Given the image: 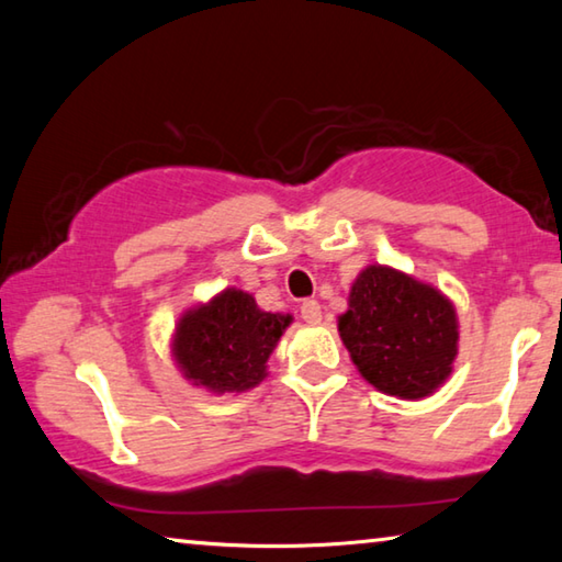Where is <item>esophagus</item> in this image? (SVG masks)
I'll return each instance as SVG.
<instances>
[{
  "label": "esophagus",
  "instance_id": "34e87169",
  "mask_svg": "<svg viewBox=\"0 0 562 562\" xmlns=\"http://www.w3.org/2000/svg\"><path fill=\"white\" fill-rule=\"evenodd\" d=\"M300 317L310 325H319L322 322V307L317 300H302L300 302Z\"/></svg>",
  "mask_w": 562,
  "mask_h": 562
}]
</instances>
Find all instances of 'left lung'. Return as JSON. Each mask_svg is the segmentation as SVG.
<instances>
[{
    "label": "left lung",
    "mask_w": 562,
    "mask_h": 562,
    "mask_svg": "<svg viewBox=\"0 0 562 562\" xmlns=\"http://www.w3.org/2000/svg\"><path fill=\"white\" fill-rule=\"evenodd\" d=\"M339 337L359 374L398 398L431 396L453 372L459 319L451 300L386 265H369L351 284Z\"/></svg>",
    "instance_id": "left-lung-1"
}]
</instances>
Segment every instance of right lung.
I'll list each match as a JSON object with an SVG mask.
<instances>
[{
  "mask_svg": "<svg viewBox=\"0 0 562 562\" xmlns=\"http://www.w3.org/2000/svg\"><path fill=\"white\" fill-rule=\"evenodd\" d=\"M290 322L292 315L265 312L252 294L227 288L178 319L173 359L193 386L240 394L268 376V359Z\"/></svg>",
  "mask_w": 562,
  "mask_h": 562,
  "instance_id": "right-lung-1",
  "label": "right lung"
}]
</instances>
